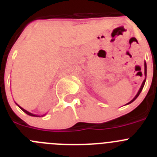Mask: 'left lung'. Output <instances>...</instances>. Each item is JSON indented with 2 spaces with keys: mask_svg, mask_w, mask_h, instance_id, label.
I'll list each match as a JSON object with an SVG mask.
<instances>
[{
  "mask_svg": "<svg viewBox=\"0 0 157 157\" xmlns=\"http://www.w3.org/2000/svg\"><path fill=\"white\" fill-rule=\"evenodd\" d=\"M145 77H146V63H145ZM145 79H146V78H145V80H144V81H143V82H142V84H141V88H140L139 91H138V94H137V95H136L135 97H134V99L132 100V101H130V102H129V103H127V105H128V104H130V103H132L133 101H134V100H135L136 98H138V96H139L140 93L141 92V90H142V89H143V87H144V85H145Z\"/></svg>",
  "mask_w": 157,
  "mask_h": 157,
  "instance_id": "8db88e82",
  "label": "left lung"
}]
</instances>
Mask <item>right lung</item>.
<instances>
[{
  "instance_id": "add662e5",
  "label": "right lung",
  "mask_w": 157,
  "mask_h": 157,
  "mask_svg": "<svg viewBox=\"0 0 157 157\" xmlns=\"http://www.w3.org/2000/svg\"><path fill=\"white\" fill-rule=\"evenodd\" d=\"M19 108H20V109H21L22 110H23V112H25V113H27V115H29V116H36V117H39V116H37V115H34V114H32V113H30V112H27V111H26V110H25V109H23V108H21V107H19Z\"/></svg>"
}]
</instances>
